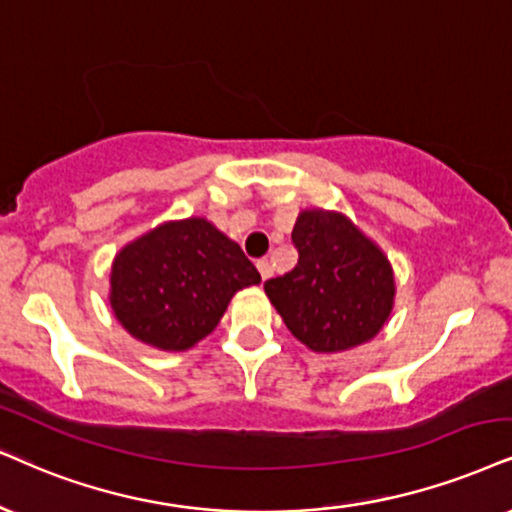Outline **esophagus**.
Listing matches in <instances>:
<instances>
[{
  "instance_id": "obj_1",
  "label": "esophagus",
  "mask_w": 512,
  "mask_h": 512,
  "mask_svg": "<svg viewBox=\"0 0 512 512\" xmlns=\"http://www.w3.org/2000/svg\"><path fill=\"white\" fill-rule=\"evenodd\" d=\"M257 271H260L262 281H267V278L271 276V264H269V260H257Z\"/></svg>"
}]
</instances>
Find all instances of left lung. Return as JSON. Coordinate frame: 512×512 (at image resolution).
Returning a JSON list of instances; mask_svg holds the SVG:
<instances>
[{
	"instance_id": "left-lung-1",
	"label": "left lung",
	"mask_w": 512,
	"mask_h": 512,
	"mask_svg": "<svg viewBox=\"0 0 512 512\" xmlns=\"http://www.w3.org/2000/svg\"><path fill=\"white\" fill-rule=\"evenodd\" d=\"M297 264L264 283L297 340L314 352H342L371 340L392 312L387 257L345 215L307 210L293 229Z\"/></svg>"
}]
</instances>
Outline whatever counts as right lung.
I'll return each mask as SVG.
<instances>
[{"label": "right lung", "instance_id": "obj_1", "mask_svg": "<svg viewBox=\"0 0 512 512\" xmlns=\"http://www.w3.org/2000/svg\"><path fill=\"white\" fill-rule=\"evenodd\" d=\"M260 281L234 241L208 219L191 217L158 226L120 250L111 307L137 340L181 352L215 331L236 290Z\"/></svg>", "mask_w": 512, "mask_h": 512}]
</instances>
